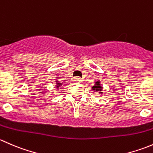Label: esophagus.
Wrapping results in <instances>:
<instances>
[{
    "label": "esophagus",
    "mask_w": 153,
    "mask_h": 153,
    "mask_svg": "<svg viewBox=\"0 0 153 153\" xmlns=\"http://www.w3.org/2000/svg\"><path fill=\"white\" fill-rule=\"evenodd\" d=\"M75 81L76 83H80V82H81V78H78V77H77V78H75Z\"/></svg>",
    "instance_id": "1"
}]
</instances>
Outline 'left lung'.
<instances>
[{"label":"left lung","mask_w":153,"mask_h":153,"mask_svg":"<svg viewBox=\"0 0 153 153\" xmlns=\"http://www.w3.org/2000/svg\"><path fill=\"white\" fill-rule=\"evenodd\" d=\"M93 90L95 91H99L100 93H101V90H102V86L100 85V81H98V82L95 83V85L92 88Z\"/></svg>","instance_id":"8db88e82"}]
</instances>
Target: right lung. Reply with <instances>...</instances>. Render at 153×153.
<instances>
[{
    "mask_svg": "<svg viewBox=\"0 0 153 153\" xmlns=\"http://www.w3.org/2000/svg\"><path fill=\"white\" fill-rule=\"evenodd\" d=\"M56 84H57V87H58V86H61L62 84H61V83H58V81H56Z\"/></svg>",
    "mask_w": 153,
    "mask_h": 153,
    "instance_id": "add662e5",
    "label": "right lung"
}]
</instances>
